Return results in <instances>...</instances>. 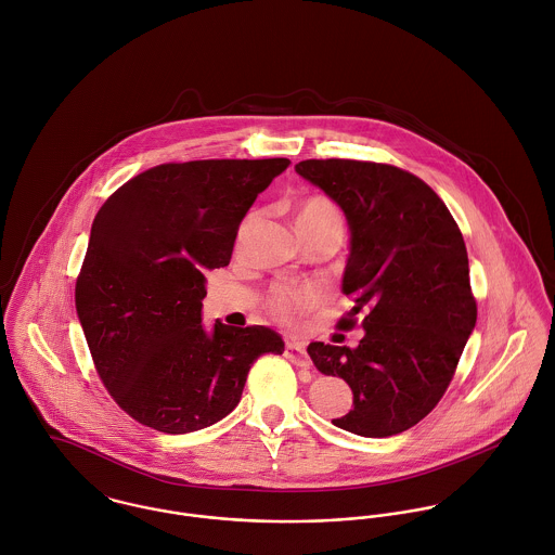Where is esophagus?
<instances>
[{
  "mask_svg": "<svg viewBox=\"0 0 555 555\" xmlns=\"http://www.w3.org/2000/svg\"><path fill=\"white\" fill-rule=\"evenodd\" d=\"M285 356H287L296 366H302V369H309V366H311V358H309V353H307L305 343H287V345H285Z\"/></svg>",
  "mask_w": 555,
  "mask_h": 555,
  "instance_id": "34e87169",
  "label": "esophagus"
}]
</instances>
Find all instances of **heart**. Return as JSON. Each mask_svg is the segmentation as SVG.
<instances>
[{
	"label": "heart",
	"mask_w": 555,
	"mask_h": 555,
	"mask_svg": "<svg viewBox=\"0 0 555 555\" xmlns=\"http://www.w3.org/2000/svg\"><path fill=\"white\" fill-rule=\"evenodd\" d=\"M253 215L246 217V221L240 227V240L244 237V233L248 231ZM296 227L300 229H334L338 233H343V215L338 210V206L331 202L328 197L315 195L309 197L307 202H302V206L296 212ZM315 305V294L311 289H302V287H292V285H281L276 287L270 298H268V307L270 311L285 324H296L307 311H311Z\"/></svg>",
	"instance_id": "b5f03b06"
}]
</instances>
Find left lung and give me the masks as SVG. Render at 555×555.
<instances>
[{
    "instance_id": "left-lung-1",
    "label": "left lung",
    "mask_w": 555,
    "mask_h": 555,
    "mask_svg": "<svg viewBox=\"0 0 555 555\" xmlns=\"http://www.w3.org/2000/svg\"><path fill=\"white\" fill-rule=\"evenodd\" d=\"M298 176L320 186L349 224L343 294L353 309L358 347L311 343L324 375L343 377L353 410L333 425L362 438H388L421 423L443 397L476 326V300L463 235L421 178L382 163L302 160Z\"/></svg>"
}]
</instances>
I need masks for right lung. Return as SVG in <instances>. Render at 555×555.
I'll use <instances>...</instances> for the list:
<instances>
[{"label": "right lung", "instance_id": "right-lung-1", "mask_svg": "<svg viewBox=\"0 0 555 555\" xmlns=\"http://www.w3.org/2000/svg\"><path fill=\"white\" fill-rule=\"evenodd\" d=\"M287 158L152 167L92 222L75 305L113 401L163 434H191L237 403L250 364L283 353L266 326H202L206 272L229 263L237 227Z\"/></svg>", "mask_w": 555, "mask_h": 555}]
</instances>
